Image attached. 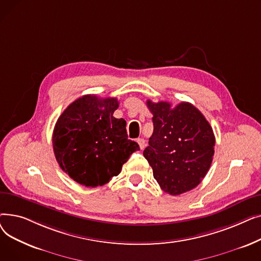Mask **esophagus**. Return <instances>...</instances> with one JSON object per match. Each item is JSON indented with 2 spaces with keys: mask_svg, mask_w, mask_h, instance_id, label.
Wrapping results in <instances>:
<instances>
[{
  "mask_svg": "<svg viewBox=\"0 0 261 261\" xmlns=\"http://www.w3.org/2000/svg\"><path fill=\"white\" fill-rule=\"evenodd\" d=\"M136 142H138V144L140 145L141 149L145 148V140L144 139H138V141H136Z\"/></svg>",
  "mask_w": 261,
  "mask_h": 261,
  "instance_id": "1",
  "label": "esophagus"
}]
</instances>
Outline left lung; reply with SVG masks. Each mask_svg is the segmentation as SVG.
Listing matches in <instances>:
<instances>
[{"label": "left lung", "mask_w": 261, "mask_h": 261, "mask_svg": "<svg viewBox=\"0 0 261 261\" xmlns=\"http://www.w3.org/2000/svg\"><path fill=\"white\" fill-rule=\"evenodd\" d=\"M153 133L144 156L161 188L172 196L197 187L213 162L215 135L210 122L189 102L174 108L167 101L147 100Z\"/></svg>", "instance_id": "8db88e82"}]
</instances>
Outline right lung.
Listing matches in <instances>:
<instances>
[{
    "label": "right lung",
    "instance_id": "right-lung-1",
    "mask_svg": "<svg viewBox=\"0 0 261 261\" xmlns=\"http://www.w3.org/2000/svg\"><path fill=\"white\" fill-rule=\"evenodd\" d=\"M117 98L85 95L59 116L53 148L60 168L86 187L102 186L121 171L130 155L140 150L128 140L126 120L115 118Z\"/></svg>",
    "mask_w": 261,
    "mask_h": 261
}]
</instances>
